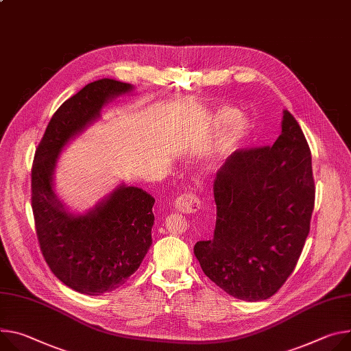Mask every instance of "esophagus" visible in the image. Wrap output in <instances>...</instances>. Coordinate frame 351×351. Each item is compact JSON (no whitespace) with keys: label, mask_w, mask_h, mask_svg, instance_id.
Wrapping results in <instances>:
<instances>
[{"label":"esophagus","mask_w":351,"mask_h":351,"mask_svg":"<svg viewBox=\"0 0 351 351\" xmlns=\"http://www.w3.org/2000/svg\"><path fill=\"white\" fill-rule=\"evenodd\" d=\"M200 207V200L196 195L193 193H183L179 195L175 200V208L183 214H189V213H195L197 211Z\"/></svg>","instance_id":"34e87169"}]
</instances>
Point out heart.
<instances>
[{"mask_svg":"<svg viewBox=\"0 0 351 351\" xmlns=\"http://www.w3.org/2000/svg\"><path fill=\"white\" fill-rule=\"evenodd\" d=\"M211 124L215 132L224 129L218 141L217 151V159L219 164L228 161L234 154H237L252 133L250 119L245 114H239V112L231 106H222L214 110Z\"/></svg>","mask_w":351,"mask_h":351,"instance_id":"1","label":"heart"}]
</instances>
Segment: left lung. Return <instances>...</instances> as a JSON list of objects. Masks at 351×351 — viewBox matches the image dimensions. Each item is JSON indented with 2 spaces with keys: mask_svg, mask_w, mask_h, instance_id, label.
I'll list each match as a JSON object with an SVG mask.
<instances>
[{
  "mask_svg": "<svg viewBox=\"0 0 351 351\" xmlns=\"http://www.w3.org/2000/svg\"><path fill=\"white\" fill-rule=\"evenodd\" d=\"M311 159L300 124L284 110L270 148L241 149L218 171L214 235L195 245V256L230 295L267 300L295 269L315 204Z\"/></svg>",
  "mask_w": 351,
  "mask_h": 351,
  "instance_id": "1",
  "label": "left lung"
}]
</instances>
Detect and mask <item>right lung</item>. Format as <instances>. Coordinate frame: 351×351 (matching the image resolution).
Returning <instances> with one entry per match:
<instances>
[{"label": "right lung", "mask_w": 351, "mask_h": 351, "mask_svg": "<svg viewBox=\"0 0 351 351\" xmlns=\"http://www.w3.org/2000/svg\"><path fill=\"white\" fill-rule=\"evenodd\" d=\"M133 90L109 78L85 85L53 114L32 167V210L45 261L60 281L86 295L116 290L140 267L152 243L155 199L121 182L77 213L57 196L54 173L62 149L101 119L109 102Z\"/></svg>", "instance_id": "obj_1"}]
</instances>
